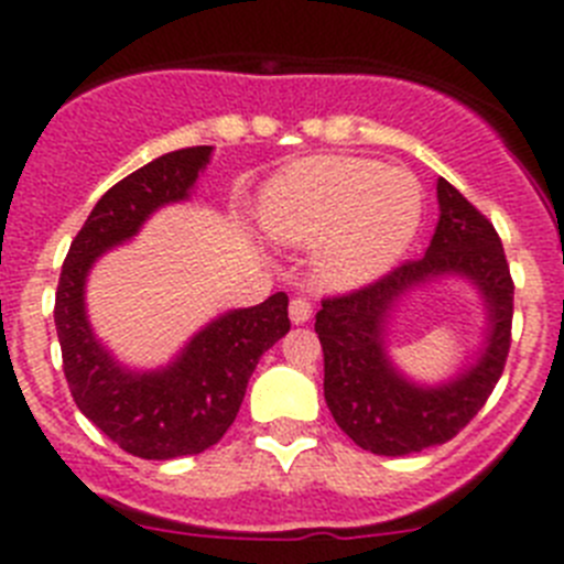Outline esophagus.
Returning <instances> with one entry per match:
<instances>
[{"label": "esophagus", "instance_id": "34e87169", "mask_svg": "<svg viewBox=\"0 0 564 564\" xmlns=\"http://www.w3.org/2000/svg\"><path fill=\"white\" fill-rule=\"evenodd\" d=\"M313 316V305L307 296H293L291 299V322L293 325H305L307 318Z\"/></svg>", "mask_w": 564, "mask_h": 564}]
</instances>
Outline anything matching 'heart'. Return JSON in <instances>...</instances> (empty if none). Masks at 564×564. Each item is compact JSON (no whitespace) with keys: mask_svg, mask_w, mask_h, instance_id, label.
Here are the masks:
<instances>
[{"mask_svg":"<svg viewBox=\"0 0 564 564\" xmlns=\"http://www.w3.org/2000/svg\"><path fill=\"white\" fill-rule=\"evenodd\" d=\"M421 212L412 174L338 154L293 163L259 203L268 237L282 246H318V276L333 288L381 276L412 242Z\"/></svg>","mask_w":564,"mask_h":564,"instance_id":"1","label":"heart"}]
</instances>
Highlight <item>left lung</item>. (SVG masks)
<instances>
[{
	"label": "left lung",
	"instance_id": "obj_1",
	"mask_svg": "<svg viewBox=\"0 0 564 564\" xmlns=\"http://www.w3.org/2000/svg\"><path fill=\"white\" fill-rule=\"evenodd\" d=\"M441 220L426 253L367 285L322 299L316 333L325 352V401L361 449L403 457L452 441L495 392L511 350L514 279L500 234L449 181H437ZM466 272L481 285L492 313V336L480 365L457 382L423 391L406 384L382 356V322L391 302L423 278Z\"/></svg>",
	"mask_w": 564,
	"mask_h": 564
}]
</instances>
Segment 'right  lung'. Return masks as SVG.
I'll return each instance as SVG.
<instances>
[{
  "instance_id": "obj_1",
  "label": "right lung",
  "mask_w": 564,
  "mask_h": 564,
  "mask_svg": "<svg viewBox=\"0 0 564 564\" xmlns=\"http://www.w3.org/2000/svg\"><path fill=\"white\" fill-rule=\"evenodd\" d=\"M208 154L212 147L177 149L115 183L89 212L58 276L53 318L73 401L109 441L143 460L200 455L220 441L262 352L291 330L288 296L273 293L262 305L212 322L169 370L149 376L121 370L89 330L84 316L89 265L132 237L154 208L183 200Z\"/></svg>"
}]
</instances>
